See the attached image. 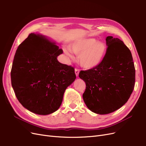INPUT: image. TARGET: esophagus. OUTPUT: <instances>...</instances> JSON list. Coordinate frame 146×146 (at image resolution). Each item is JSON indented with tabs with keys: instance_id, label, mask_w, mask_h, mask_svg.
<instances>
[{
	"instance_id": "esophagus-1",
	"label": "esophagus",
	"mask_w": 146,
	"mask_h": 146,
	"mask_svg": "<svg viewBox=\"0 0 146 146\" xmlns=\"http://www.w3.org/2000/svg\"><path fill=\"white\" fill-rule=\"evenodd\" d=\"M74 72H75L76 76H78L79 73V70H78V69H77V68H76V69H75V70H74Z\"/></svg>"
}]
</instances>
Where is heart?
I'll return each instance as SVG.
<instances>
[{
    "instance_id": "b5f03b06",
    "label": "heart",
    "mask_w": 146,
    "mask_h": 146,
    "mask_svg": "<svg viewBox=\"0 0 146 146\" xmlns=\"http://www.w3.org/2000/svg\"><path fill=\"white\" fill-rule=\"evenodd\" d=\"M64 54L70 58L73 57V52L79 55L80 65L86 69L98 67L102 62L106 52V46L103 42H98L93 38L75 40L69 48L63 49Z\"/></svg>"
}]
</instances>
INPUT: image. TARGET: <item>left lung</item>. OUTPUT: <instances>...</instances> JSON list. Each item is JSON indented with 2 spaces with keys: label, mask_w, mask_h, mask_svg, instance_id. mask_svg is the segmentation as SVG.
<instances>
[{
  "label": "left lung",
  "mask_w": 146,
  "mask_h": 146,
  "mask_svg": "<svg viewBox=\"0 0 146 146\" xmlns=\"http://www.w3.org/2000/svg\"><path fill=\"white\" fill-rule=\"evenodd\" d=\"M108 48L102 62L97 67L80 71L85 81L83 99L88 108L99 115L112 113L129 98L135 80V70L131 52L118 38L107 36Z\"/></svg>",
  "instance_id": "8db88e82"
}]
</instances>
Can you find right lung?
<instances>
[{"instance_id": "1", "label": "right lung", "mask_w": 146, "mask_h": 146, "mask_svg": "<svg viewBox=\"0 0 146 146\" xmlns=\"http://www.w3.org/2000/svg\"><path fill=\"white\" fill-rule=\"evenodd\" d=\"M61 54L54 42L34 33L17 49L11 84L19 102L31 112L47 115L57 110L67 88L75 80L74 68L58 61Z\"/></svg>"}]
</instances>
